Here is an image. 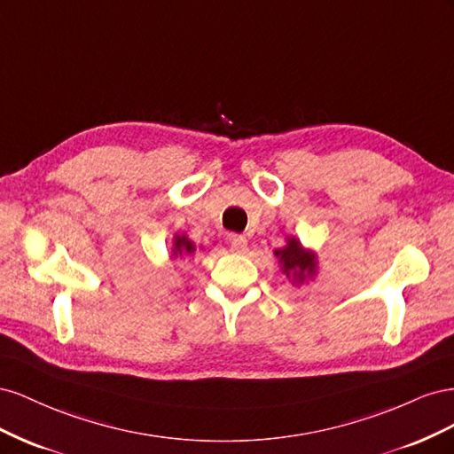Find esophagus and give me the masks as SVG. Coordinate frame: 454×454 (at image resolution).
<instances>
[{"instance_id":"34e87169","label":"esophagus","mask_w":454,"mask_h":454,"mask_svg":"<svg viewBox=\"0 0 454 454\" xmlns=\"http://www.w3.org/2000/svg\"><path fill=\"white\" fill-rule=\"evenodd\" d=\"M229 246H231V252L244 254L246 248H248V240H246L242 235H232L229 239Z\"/></svg>"}]
</instances>
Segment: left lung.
I'll return each instance as SVG.
<instances>
[{"mask_svg":"<svg viewBox=\"0 0 454 454\" xmlns=\"http://www.w3.org/2000/svg\"><path fill=\"white\" fill-rule=\"evenodd\" d=\"M274 255L278 257V263L286 278H290L295 286L303 284L316 274V254L305 250L303 244L297 239L290 237L284 248L274 250Z\"/></svg>","mask_w":454,"mask_h":454,"instance_id":"8db88e82","label":"left lung"}]
</instances>
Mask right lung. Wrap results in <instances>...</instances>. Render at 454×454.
<instances>
[{"instance_id": "add662e5", "label": "right lung", "mask_w": 454, "mask_h": 454, "mask_svg": "<svg viewBox=\"0 0 454 454\" xmlns=\"http://www.w3.org/2000/svg\"><path fill=\"white\" fill-rule=\"evenodd\" d=\"M195 254V244L191 242L185 235H176L174 237V248H172V255L174 257H184V255H193Z\"/></svg>"}]
</instances>
